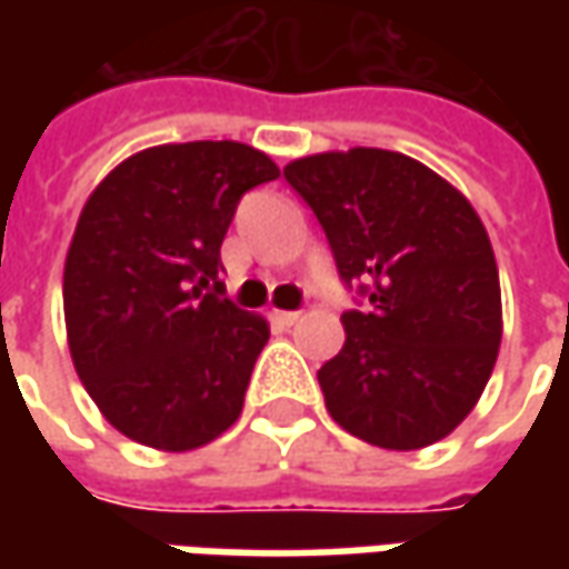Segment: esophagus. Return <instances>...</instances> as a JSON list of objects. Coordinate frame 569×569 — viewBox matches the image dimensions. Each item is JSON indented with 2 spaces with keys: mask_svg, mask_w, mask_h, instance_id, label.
I'll return each instance as SVG.
<instances>
[{
  "mask_svg": "<svg viewBox=\"0 0 569 569\" xmlns=\"http://www.w3.org/2000/svg\"><path fill=\"white\" fill-rule=\"evenodd\" d=\"M297 319H300V313H295V310H274L272 313V322L274 326H281V329H291Z\"/></svg>",
  "mask_w": 569,
  "mask_h": 569,
  "instance_id": "obj_1",
  "label": "esophagus"
}]
</instances>
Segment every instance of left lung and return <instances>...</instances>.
Instances as JSON below:
<instances>
[{
	"label": "left lung",
	"mask_w": 569,
	"mask_h": 569,
	"mask_svg": "<svg viewBox=\"0 0 569 569\" xmlns=\"http://www.w3.org/2000/svg\"><path fill=\"white\" fill-rule=\"evenodd\" d=\"M313 208L341 281L345 345L319 367L332 421L363 443L421 449L466 421L500 348V278L469 199L421 161L351 148L284 167Z\"/></svg>",
	"instance_id": "8db88e82"
}]
</instances>
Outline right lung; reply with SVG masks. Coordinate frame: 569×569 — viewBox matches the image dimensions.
I'll use <instances>...</instances> for the list:
<instances>
[{
  "label": "right lung",
  "instance_id": "add662e5",
  "mask_svg": "<svg viewBox=\"0 0 569 569\" xmlns=\"http://www.w3.org/2000/svg\"><path fill=\"white\" fill-rule=\"evenodd\" d=\"M274 177L250 144H158L88 196L62 274L66 332L88 396L129 440L183 452L240 418L269 322L224 297L221 243L240 196Z\"/></svg>",
  "mask_w": 569,
  "mask_h": 569
}]
</instances>
